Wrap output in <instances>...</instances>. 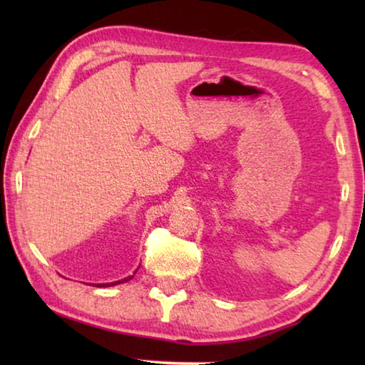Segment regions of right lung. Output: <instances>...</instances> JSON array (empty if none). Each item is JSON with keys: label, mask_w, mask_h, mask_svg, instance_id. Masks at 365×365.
Segmentation results:
<instances>
[{"label": "right lung", "mask_w": 365, "mask_h": 365, "mask_svg": "<svg viewBox=\"0 0 365 365\" xmlns=\"http://www.w3.org/2000/svg\"><path fill=\"white\" fill-rule=\"evenodd\" d=\"M132 277H133V275H132ZM132 277H127V279H123V280H119V282H114V283H110V285H108V283H106V285H100V287H113V285H117V283H123V282L130 280V279H132Z\"/></svg>", "instance_id": "1"}]
</instances>
